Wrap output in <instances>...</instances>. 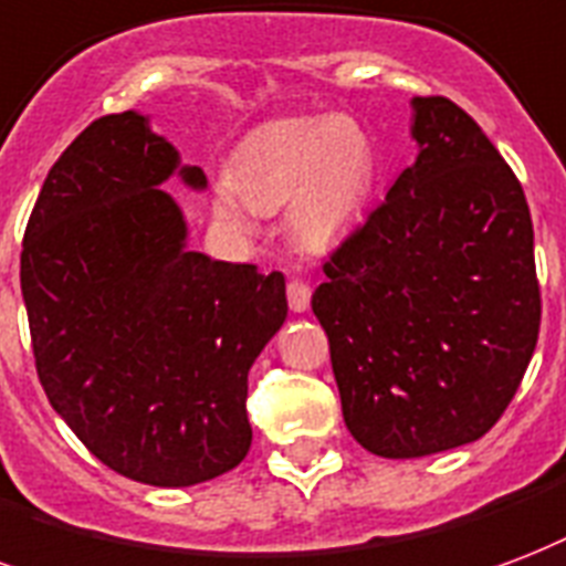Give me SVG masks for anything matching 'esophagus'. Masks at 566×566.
Returning <instances> with one entry per match:
<instances>
[{"label": "esophagus", "mask_w": 566, "mask_h": 566, "mask_svg": "<svg viewBox=\"0 0 566 566\" xmlns=\"http://www.w3.org/2000/svg\"><path fill=\"white\" fill-rule=\"evenodd\" d=\"M312 303V287L300 279L294 282H287V305H291V312H305Z\"/></svg>", "instance_id": "34e87169"}]
</instances>
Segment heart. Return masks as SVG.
<instances>
[{
    "label": "heart",
    "instance_id": "heart-1",
    "mask_svg": "<svg viewBox=\"0 0 566 566\" xmlns=\"http://www.w3.org/2000/svg\"><path fill=\"white\" fill-rule=\"evenodd\" d=\"M378 186L371 134L345 116L266 123L237 146L230 179L212 191L221 224L251 230L254 212L287 203V224L305 249H329L354 228Z\"/></svg>",
    "mask_w": 566,
    "mask_h": 566
}]
</instances>
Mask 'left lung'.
I'll return each instance as SVG.
<instances>
[{
  "label": "left lung",
  "instance_id": "left-lung-1",
  "mask_svg": "<svg viewBox=\"0 0 566 566\" xmlns=\"http://www.w3.org/2000/svg\"><path fill=\"white\" fill-rule=\"evenodd\" d=\"M417 161L329 261L312 312L329 338L350 434L384 459L483 438L539 333L525 191L483 128L413 98Z\"/></svg>",
  "mask_w": 566,
  "mask_h": 566
}]
</instances>
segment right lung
<instances>
[{
    "instance_id": "obj_1",
    "label": "right lung",
    "mask_w": 566,
    "mask_h": 566,
    "mask_svg": "<svg viewBox=\"0 0 566 566\" xmlns=\"http://www.w3.org/2000/svg\"><path fill=\"white\" fill-rule=\"evenodd\" d=\"M174 174L207 188L146 116L95 119L50 167L20 251L53 411L111 471L165 489L245 459L249 368L287 317L282 272L186 249Z\"/></svg>"
}]
</instances>
